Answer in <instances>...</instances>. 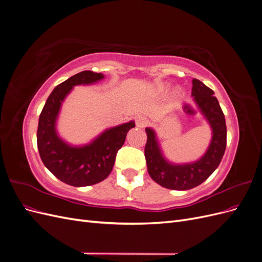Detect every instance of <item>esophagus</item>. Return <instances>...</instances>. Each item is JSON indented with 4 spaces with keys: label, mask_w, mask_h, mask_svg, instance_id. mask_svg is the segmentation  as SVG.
Segmentation results:
<instances>
[{
    "label": "esophagus",
    "mask_w": 262,
    "mask_h": 262,
    "mask_svg": "<svg viewBox=\"0 0 262 262\" xmlns=\"http://www.w3.org/2000/svg\"><path fill=\"white\" fill-rule=\"evenodd\" d=\"M136 124H137L138 128H144V126H146V124H147L146 118L143 117V116L136 117Z\"/></svg>",
    "instance_id": "1"
}]
</instances>
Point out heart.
<instances>
[{"instance_id":"1","label":"heart","mask_w":262,"mask_h":262,"mask_svg":"<svg viewBox=\"0 0 262 262\" xmlns=\"http://www.w3.org/2000/svg\"><path fill=\"white\" fill-rule=\"evenodd\" d=\"M166 89H167V85H161L160 86V90L163 92V91H165ZM180 94V92H179V90H177L176 92H175V95H176V96H178V95Z\"/></svg>"}]
</instances>
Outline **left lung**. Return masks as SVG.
<instances>
[{
  "label": "left lung",
  "mask_w": 262,
  "mask_h": 262,
  "mask_svg": "<svg viewBox=\"0 0 262 262\" xmlns=\"http://www.w3.org/2000/svg\"><path fill=\"white\" fill-rule=\"evenodd\" d=\"M191 95L212 130L210 145L199 160L188 164L168 162L163 155L155 131L152 128L145 129L147 141L144 154L147 171L158 185L171 190H189L201 185L217 168L226 148L225 117L214 92L193 78Z\"/></svg>",
  "instance_id": "8db88e82"
}]
</instances>
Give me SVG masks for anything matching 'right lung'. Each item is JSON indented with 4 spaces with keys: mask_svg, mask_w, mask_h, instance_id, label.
<instances>
[{
    "mask_svg": "<svg viewBox=\"0 0 262 262\" xmlns=\"http://www.w3.org/2000/svg\"><path fill=\"white\" fill-rule=\"evenodd\" d=\"M105 76L83 71L59 84L47 99L39 117L37 145L43 165L64 184L86 187L106 179L112 172L119 148L123 145L134 121L105 130L91 143L73 146L62 140L57 132V119L62 102L76 85H91Z\"/></svg>",
    "mask_w": 262,
    "mask_h": 262,
    "instance_id": "add662e5",
    "label": "right lung"
}]
</instances>
